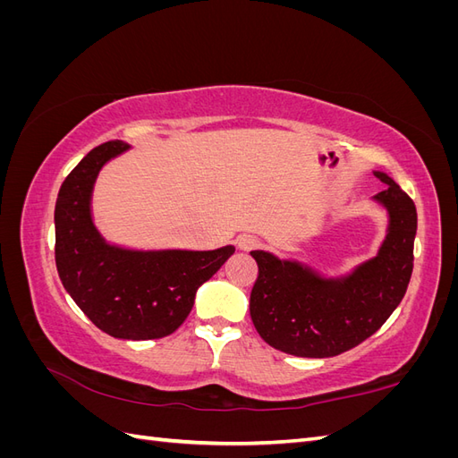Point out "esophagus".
Masks as SVG:
<instances>
[{
	"mask_svg": "<svg viewBox=\"0 0 458 458\" xmlns=\"http://www.w3.org/2000/svg\"><path fill=\"white\" fill-rule=\"evenodd\" d=\"M237 242H239L241 250H252V248H256L259 244V239L254 237V234H242Z\"/></svg>",
	"mask_w": 458,
	"mask_h": 458,
	"instance_id": "1",
	"label": "esophagus"
}]
</instances>
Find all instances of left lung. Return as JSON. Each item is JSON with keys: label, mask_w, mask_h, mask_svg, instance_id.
<instances>
[{"label": "left lung", "mask_w": 458, "mask_h": 458, "mask_svg": "<svg viewBox=\"0 0 458 458\" xmlns=\"http://www.w3.org/2000/svg\"><path fill=\"white\" fill-rule=\"evenodd\" d=\"M377 199L390 212L378 256L345 279H323L296 261L256 250L250 315L271 348L296 357H335L372 336L403 300L412 273L417 208L392 177Z\"/></svg>", "instance_id": "left-lung-1"}]
</instances>
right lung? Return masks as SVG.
Returning a JSON list of instances; mask_svg holds the SVG:
<instances>
[{
    "label": "right lung",
    "instance_id": "right-lung-1",
    "mask_svg": "<svg viewBox=\"0 0 458 458\" xmlns=\"http://www.w3.org/2000/svg\"><path fill=\"white\" fill-rule=\"evenodd\" d=\"M126 148L106 141L66 175L55 204V263L66 293L97 328L122 340H157L183 325L199 286L234 248L133 252L106 244L91 221V189L103 164Z\"/></svg>",
    "mask_w": 458,
    "mask_h": 458
}]
</instances>
